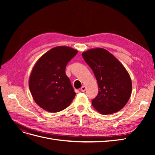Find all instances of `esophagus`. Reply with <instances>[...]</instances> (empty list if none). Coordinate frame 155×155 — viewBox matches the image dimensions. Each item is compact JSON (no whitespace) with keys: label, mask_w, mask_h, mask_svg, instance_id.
<instances>
[{"label":"esophagus","mask_w":155,"mask_h":155,"mask_svg":"<svg viewBox=\"0 0 155 155\" xmlns=\"http://www.w3.org/2000/svg\"><path fill=\"white\" fill-rule=\"evenodd\" d=\"M86 87L85 86H82V87L80 88L81 92H85L86 91Z\"/></svg>","instance_id":"1"}]
</instances>
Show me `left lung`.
Masks as SVG:
<instances>
[{
  "label": "left lung",
  "mask_w": 155,
  "mask_h": 155,
  "mask_svg": "<svg viewBox=\"0 0 155 155\" xmlns=\"http://www.w3.org/2000/svg\"><path fill=\"white\" fill-rule=\"evenodd\" d=\"M82 56L94 74L99 92L92 105L101 114L120 111L129 101L132 82L125 67L109 51L104 48L88 50Z\"/></svg>",
  "instance_id": "8db88e82"
}]
</instances>
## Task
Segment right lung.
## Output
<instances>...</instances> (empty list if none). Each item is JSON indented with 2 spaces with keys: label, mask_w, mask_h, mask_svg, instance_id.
Returning <instances> with one entry per match:
<instances>
[{
  "label": "right lung",
  "mask_w": 155,
  "mask_h": 155,
  "mask_svg": "<svg viewBox=\"0 0 155 155\" xmlns=\"http://www.w3.org/2000/svg\"><path fill=\"white\" fill-rule=\"evenodd\" d=\"M78 51L57 46L37 61L29 79V88L36 104L44 110L57 112L71 104L76 92L65 73L67 64Z\"/></svg>",
  "instance_id": "add662e5"
}]
</instances>
